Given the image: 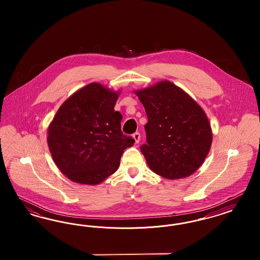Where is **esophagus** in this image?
I'll return each instance as SVG.
<instances>
[{
  "mask_svg": "<svg viewBox=\"0 0 260 260\" xmlns=\"http://www.w3.org/2000/svg\"><path fill=\"white\" fill-rule=\"evenodd\" d=\"M133 138L135 139V142L138 143L140 141V134L139 133H136L133 135Z\"/></svg>",
  "mask_w": 260,
  "mask_h": 260,
  "instance_id": "esophagus-1",
  "label": "esophagus"
}]
</instances>
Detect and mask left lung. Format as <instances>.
<instances>
[{
    "label": "left lung",
    "instance_id": "8db88e82",
    "mask_svg": "<svg viewBox=\"0 0 260 260\" xmlns=\"http://www.w3.org/2000/svg\"><path fill=\"white\" fill-rule=\"evenodd\" d=\"M145 108L146 144L140 146L150 170L168 179L195 173L210 152L212 132L203 108L170 81L135 90Z\"/></svg>",
    "mask_w": 260,
    "mask_h": 260
}]
</instances>
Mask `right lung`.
I'll return each instance as SVG.
<instances>
[{"label":"right lung","mask_w":260,"mask_h":260,"mask_svg":"<svg viewBox=\"0 0 260 260\" xmlns=\"http://www.w3.org/2000/svg\"><path fill=\"white\" fill-rule=\"evenodd\" d=\"M120 90L90 83L66 99L48 128L50 155L70 180L98 185L115 173L135 139L123 135L114 110Z\"/></svg>","instance_id":"add662e5"}]
</instances>
